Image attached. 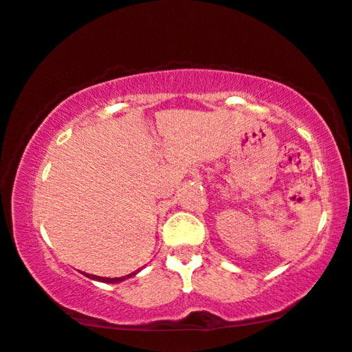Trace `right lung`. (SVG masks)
Returning <instances> with one entry per match:
<instances>
[{
  "label": "right lung",
  "mask_w": 352,
  "mask_h": 352,
  "mask_svg": "<svg viewBox=\"0 0 352 352\" xmlns=\"http://www.w3.org/2000/svg\"><path fill=\"white\" fill-rule=\"evenodd\" d=\"M88 278H93V280H100V282H104V283H117V282H122V280H125V278H129V277H132V275H135V272L133 274H130V275H127V277H117V278H102V277H96V275H90V274H85Z\"/></svg>",
  "instance_id": "1"
}]
</instances>
